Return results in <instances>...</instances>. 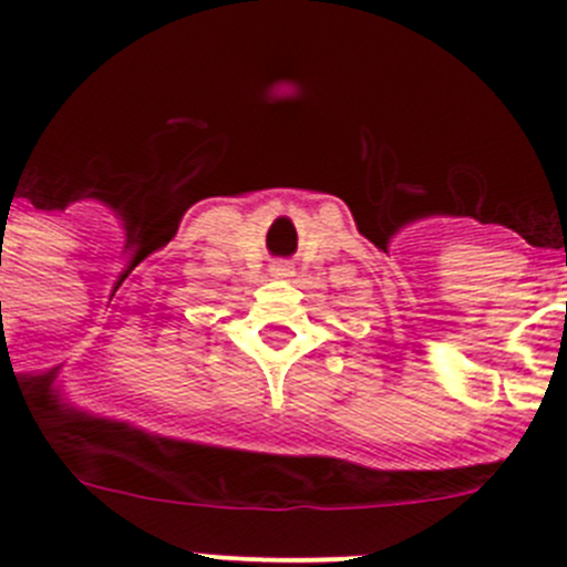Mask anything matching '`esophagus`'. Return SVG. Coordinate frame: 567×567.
Masks as SVG:
<instances>
[{"instance_id": "34e87169", "label": "esophagus", "mask_w": 567, "mask_h": 567, "mask_svg": "<svg viewBox=\"0 0 567 567\" xmlns=\"http://www.w3.org/2000/svg\"><path fill=\"white\" fill-rule=\"evenodd\" d=\"M271 277L288 279V277H293V268H290L288 262H277V266H271Z\"/></svg>"}]
</instances>
